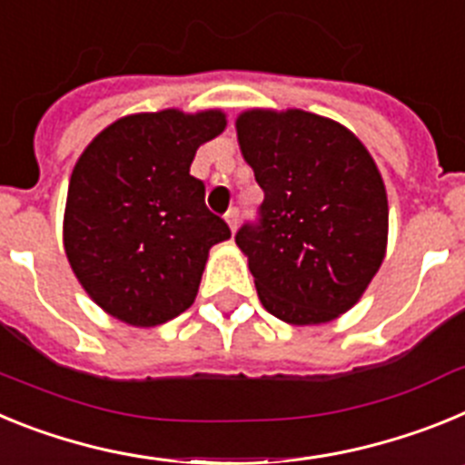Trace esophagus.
Wrapping results in <instances>:
<instances>
[{
  "instance_id": "esophagus-1",
  "label": "esophagus",
  "mask_w": 465,
  "mask_h": 465,
  "mask_svg": "<svg viewBox=\"0 0 465 465\" xmlns=\"http://www.w3.org/2000/svg\"><path fill=\"white\" fill-rule=\"evenodd\" d=\"M237 221H240V209L230 207L228 212H225V223L230 225V230H232V232H235V228H237Z\"/></svg>"
}]
</instances>
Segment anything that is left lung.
Returning <instances> with one entry per match:
<instances>
[{
  "instance_id": "obj_1",
  "label": "left lung",
  "mask_w": 465,
  "mask_h": 465,
  "mask_svg": "<svg viewBox=\"0 0 465 465\" xmlns=\"http://www.w3.org/2000/svg\"><path fill=\"white\" fill-rule=\"evenodd\" d=\"M265 200L237 230L262 307L295 326L356 305L386 252L389 204L375 160L340 123L291 109L237 118Z\"/></svg>"
}]
</instances>
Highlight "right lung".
<instances>
[{
	"label": "right lung",
	"mask_w": 465,
	"mask_h": 465,
	"mask_svg": "<svg viewBox=\"0 0 465 465\" xmlns=\"http://www.w3.org/2000/svg\"><path fill=\"white\" fill-rule=\"evenodd\" d=\"M221 111L127 116L90 142L72 172L64 252L90 298L133 326H158L195 300L209 249L230 228L191 174Z\"/></svg>",
	"instance_id": "add662e5"
}]
</instances>
